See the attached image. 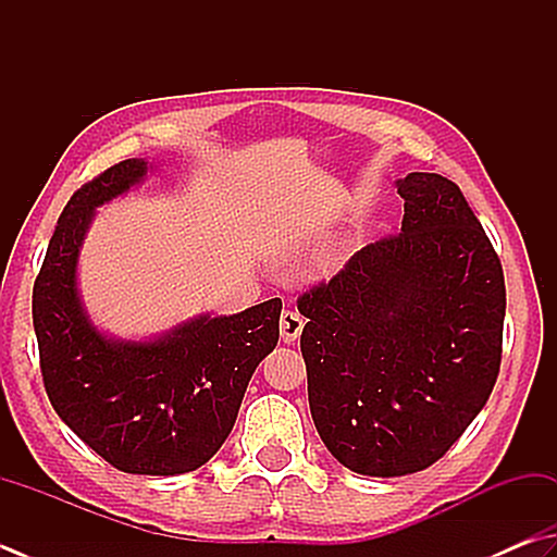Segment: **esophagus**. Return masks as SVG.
<instances>
[{"mask_svg": "<svg viewBox=\"0 0 557 557\" xmlns=\"http://www.w3.org/2000/svg\"><path fill=\"white\" fill-rule=\"evenodd\" d=\"M302 327H306V320H302V314L298 310H283L281 312V339L290 344L300 337Z\"/></svg>", "mask_w": 557, "mask_h": 557, "instance_id": "1", "label": "esophagus"}]
</instances>
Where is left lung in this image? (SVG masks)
Returning <instances> with one entry per match:
<instances>
[{"label":"left lung","mask_w":557,"mask_h":557,"mask_svg":"<svg viewBox=\"0 0 557 557\" xmlns=\"http://www.w3.org/2000/svg\"><path fill=\"white\" fill-rule=\"evenodd\" d=\"M403 230L302 293L312 422L354 473L436 463L485 407L502 363L507 290L495 247L442 174L397 182Z\"/></svg>","instance_id":"obj_1"}]
</instances>
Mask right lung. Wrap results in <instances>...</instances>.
I'll list each match as a JSON object with an SVG mask.
<instances>
[{"label": "right lung", "mask_w": 557, "mask_h": 557, "mask_svg": "<svg viewBox=\"0 0 557 557\" xmlns=\"http://www.w3.org/2000/svg\"><path fill=\"white\" fill-rule=\"evenodd\" d=\"M125 160L77 188L34 283V327L50 405L123 473L176 475L208 463L233 432L251 373L278 342L281 298L230 318L191 320L154 342H113L77 296V257L94 208L138 184Z\"/></svg>", "instance_id": "add662e5"}]
</instances>
